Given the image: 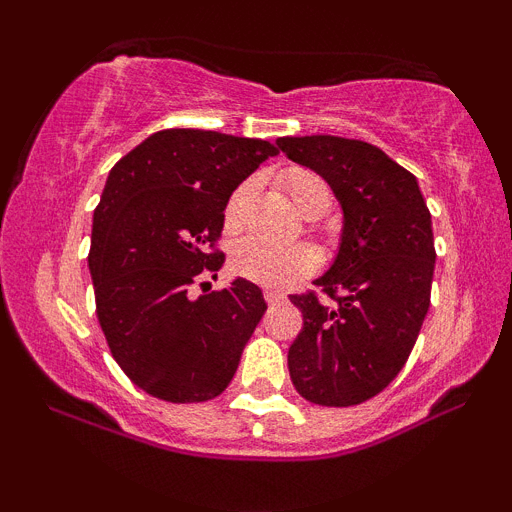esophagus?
I'll return each mask as SVG.
<instances>
[{
    "label": "esophagus",
    "instance_id": "34e87169",
    "mask_svg": "<svg viewBox=\"0 0 512 512\" xmlns=\"http://www.w3.org/2000/svg\"><path fill=\"white\" fill-rule=\"evenodd\" d=\"M281 298H284V293H281V291H276V289H264V301H267L269 305L279 303Z\"/></svg>",
    "mask_w": 512,
    "mask_h": 512
}]
</instances>
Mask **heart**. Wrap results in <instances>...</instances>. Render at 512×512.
I'll use <instances>...</instances> for the list:
<instances>
[{
    "mask_svg": "<svg viewBox=\"0 0 512 512\" xmlns=\"http://www.w3.org/2000/svg\"><path fill=\"white\" fill-rule=\"evenodd\" d=\"M279 185L289 195L301 214L322 216L330 209L332 192L322 175L310 168H289L279 175ZM250 182H240L228 197L223 219L231 231H238L245 221V211L250 202ZM317 264V252L303 243H272V240L260 236H248L238 240L231 250L233 272L243 279L255 281L262 286H286L291 281L310 274Z\"/></svg>",
    "mask_w": 512,
    "mask_h": 512,
    "instance_id": "b5f03b06",
    "label": "heart"
}]
</instances>
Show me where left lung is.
<instances>
[{"label":"left lung","mask_w":512,"mask_h":512,"mask_svg":"<svg viewBox=\"0 0 512 512\" xmlns=\"http://www.w3.org/2000/svg\"><path fill=\"white\" fill-rule=\"evenodd\" d=\"M291 161L313 168L342 202V248L315 291L293 293L303 327L289 349L298 395L354 407L383 392L419 337L431 305V211L419 182L361 139L281 137Z\"/></svg>","instance_id":"8db88e82"}]
</instances>
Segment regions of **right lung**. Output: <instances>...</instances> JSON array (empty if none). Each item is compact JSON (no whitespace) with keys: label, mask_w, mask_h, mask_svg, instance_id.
<instances>
[{"label":"right lung","mask_w":512,"mask_h":512,"mask_svg":"<svg viewBox=\"0 0 512 512\" xmlns=\"http://www.w3.org/2000/svg\"><path fill=\"white\" fill-rule=\"evenodd\" d=\"M274 144L207 129H163L110 170L93 211L96 315L117 366L146 395L173 404L219 397L236 375L267 303L221 269L223 211L233 190L276 156ZM192 285L204 297L192 299Z\"/></svg>","instance_id":"1"}]
</instances>
